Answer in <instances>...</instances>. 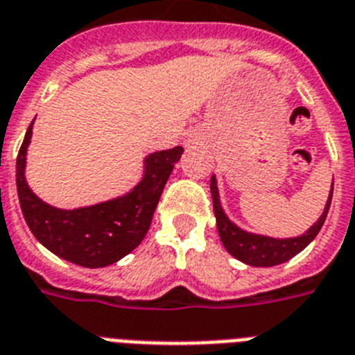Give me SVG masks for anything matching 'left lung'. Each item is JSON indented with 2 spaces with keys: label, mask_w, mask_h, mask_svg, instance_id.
I'll use <instances>...</instances> for the list:
<instances>
[{
  "label": "left lung",
  "mask_w": 355,
  "mask_h": 355,
  "mask_svg": "<svg viewBox=\"0 0 355 355\" xmlns=\"http://www.w3.org/2000/svg\"><path fill=\"white\" fill-rule=\"evenodd\" d=\"M211 194L212 203H214V216H216V227L220 240H222L223 248L229 251L234 258H238L240 262L254 266V268H271V266H279L282 262H288L290 258L300 253L313 238L319 234L322 223L326 220L328 209L331 203V194H334V187H331L328 201H326L324 211H322L321 218L317 220L313 225L300 236L295 238H279L262 236V234H253V232L242 231L240 227L225 216L222 205H220V196H218L216 178H211Z\"/></svg>",
  "instance_id": "1"
}]
</instances>
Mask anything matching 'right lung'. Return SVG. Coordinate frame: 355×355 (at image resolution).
I'll return each mask as SVG.
<instances>
[{"label": "right lung", "mask_w": 355, "mask_h": 355, "mask_svg": "<svg viewBox=\"0 0 355 355\" xmlns=\"http://www.w3.org/2000/svg\"><path fill=\"white\" fill-rule=\"evenodd\" d=\"M33 135L27 128L16 159V187L19 207L31 232L56 257L82 268H104L115 263L143 242L161 192L183 148L154 152L144 159V175L126 196L75 211L47 205L25 181V154Z\"/></svg>", "instance_id": "add662e5"}]
</instances>
